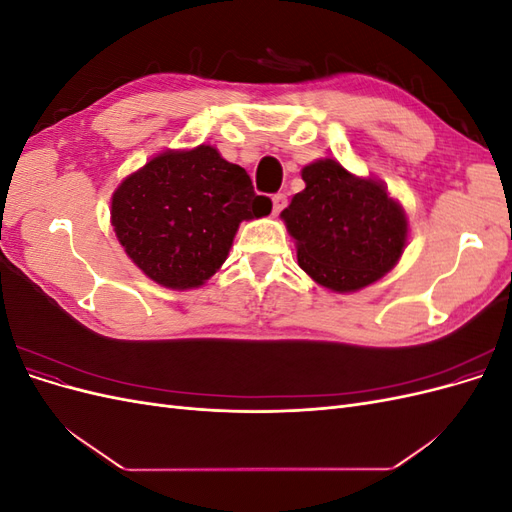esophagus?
<instances>
[{"mask_svg":"<svg viewBox=\"0 0 512 512\" xmlns=\"http://www.w3.org/2000/svg\"><path fill=\"white\" fill-rule=\"evenodd\" d=\"M271 200H273V215H280L286 209V203H288L286 194H275Z\"/></svg>","mask_w":512,"mask_h":512,"instance_id":"obj_1","label":"esophagus"}]
</instances>
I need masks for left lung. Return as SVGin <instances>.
Returning <instances> with one entry per match:
<instances>
[{
  "label": "left lung",
  "instance_id": "obj_1",
  "mask_svg": "<svg viewBox=\"0 0 512 512\" xmlns=\"http://www.w3.org/2000/svg\"><path fill=\"white\" fill-rule=\"evenodd\" d=\"M305 190L282 218L297 241L299 267L320 286L354 292L389 273L408 239L406 213L382 183L335 160L303 168Z\"/></svg>",
  "mask_w": 512,
  "mask_h": 512
}]
</instances>
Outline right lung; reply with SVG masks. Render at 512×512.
I'll list each match as a JSON object with an SVG mask.
<instances>
[{
	"mask_svg": "<svg viewBox=\"0 0 512 512\" xmlns=\"http://www.w3.org/2000/svg\"><path fill=\"white\" fill-rule=\"evenodd\" d=\"M245 168L209 145L166 151L123 181L111 220L123 250L153 282L185 290L222 267L243 220L271 213Z\"/></svg>",
	"mask_w": 512,
	"mask_h": 512,
	"instance_id": "1",
	"label": "right lung"
}]
</instances>
